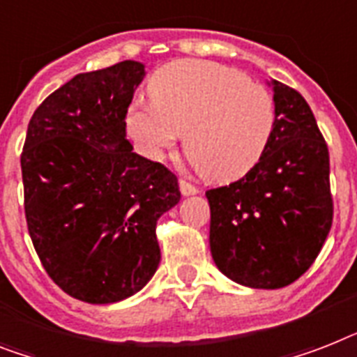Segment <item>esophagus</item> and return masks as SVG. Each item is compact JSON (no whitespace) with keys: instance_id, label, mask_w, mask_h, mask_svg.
<instances>
[{"instance_id":"1","label":"esophagus","mask_w":357,"mask_h":357,"mask_svg":"<svg viewBox=\"0 0 357 357\" xmlns=\"http://www.w3.org/2000/svg\"><path fill=\"white\" fill-rule=\"evenodd\" d=\"M179 190L183 196H190V194L198 192V187H194L192 183H188L187 179H179Z\"/></svg>"}]
</instances>
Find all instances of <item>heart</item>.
Segmentation results:
<instances>
[{
    "label": "heart",
    "mask_w": 357,
    "mask_h": 357,
    "mask_svg": "<svg viewBox=\"0 0 357 357\" xmlns=\"http://www.w3.org/2000/svg\"><path fill=\"white\" fill-rule=\"evenodd\" d=\"M152 104H132L126 128L139 150L161 159L183 133V152L207 181L229 183L260 163L277 126L275 98L242 71L207 60H176L152 75Z\"/></svg>",
    "instance_id": "obj_1"
}]
</instances>
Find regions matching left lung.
Returning a JSON list of instances; mask_svg holds the SVG:
<instances>
[{"label": "left lung", "instance_id": "left-lung-1", "mask_svg": "<svg viewBox=\"0 0 357 357\" xmlns=\"http://www.w3.org/2000/svg\"><path fill=\"white\" fill-rule=\"evenodd\" d=\"M277 126L268 152L244 178L205 192L211 253L234 282L277 289L317 259L334 218L330 155L299 91L271 82Z\"/></svg>", "mask_w": 357, "mask_h": 357}]
</instances>
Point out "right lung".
I'll list each match as a JSON object with an SVG mask.
<instances>
[{"label": "right lung", "instance_id": "1", "mask_svg": "<svg viewBox=\"0 0 357 357\" xmlns=\"http://www.w3.org/2000/svg\"><path fill=\"white\" fill-rule=\"evenodd\" d=\"M144 66L80 73L29 121L23 205L33 245L58 288L109 304L137 294L161 260L155 224L181 198L176 174L132 152L126 112Z\"/></svg>", "mask_w": 357, "mask_h": 357}]
</instances>
